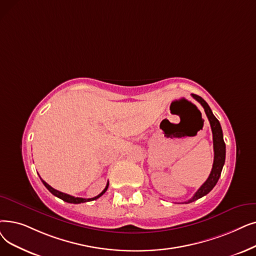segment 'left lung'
Returning <instances> with one entry per match:
<instances>
[{"mask_svg":"<svg viewBox=\"0 0 256 256\" xmlns=\"http://www.w3.org/2000/svg\"><path fill=\"white\" fill-rule=\"evenodd\" d=\"M192 96L204 108L206 116L209 120L211 130H212L214 160L212 170H211V172L208 176V179L206 180V182L198 188V192L194 194V196L190 200H188L187 202H184V203H192L194 201H196V200H198L200 198L206 196L207 194H209L211 190H212V188L216 186V184L218 183V181L220 179L222 170H223V166L225 164V157H226V146L224 142L223 130H222L220 121L212 114V110H211L208 104L204 100L202 97H200L196 94H192Z\"/></svg>","mask_w":256,"mask_h":256,"instance_id":"8db88e82","label":"left lung"}]
</instances>
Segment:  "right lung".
<instances>
[{
    "label": "right lung",
    "mask_w": 256,
    "mask_h": 256,
    "mask_svg": "<svg viewBox=\"0 0 256 256\" xmlns=\"http://www.w3.org/2000/svg\"><path fill=\"white\" fill-rule=\"evenodd\" d=\"M40 180H42V184L46 186L47 190H48L52 194H54L55 196H58V198H62V201H64V202H66V203H72V204H80V203H86V202L94 201V200H96V198H100V196L106 192L108 187V183L104 190L100 194H99L98 196H94V198H75V196H70V194H64V192H58V190H54V188L51 187L49 184H47L45 181H44V180L42 179V178H40Z\"/></svg>",
    "instance_id": "1"
}]
</instances>
